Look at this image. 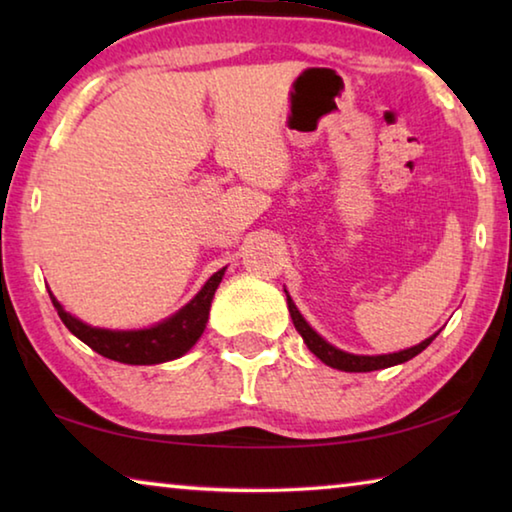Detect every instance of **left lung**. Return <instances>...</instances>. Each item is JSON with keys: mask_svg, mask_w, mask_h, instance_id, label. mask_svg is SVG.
I'll use <instances>...</instances> for the list:
<instances>
[{"mask_svg": "<svg viewBox=\"0 0 512 512\" xmlns=\"http://www.w3.org/2000/svg\"><path fill=\"white\" fill-rule=\"evenodd\" d=\"M284 293H287V305H289V314H291V320L293 325H296V329L302 336V341L307 343V348L316 354V357L327 363V366H332L336 370H345V372H370V370H381V368H391V366H397V363H404L409 361L413 357H418V354L427 348V345L436 339V334H431L429 339H424L422 343L413 345V348H406V350H400V352H388V354H352V352H343L339 348H334L332 343H327L323 336H320L314 327H311L305 318H302V314L296 307V302L291 300L289 291L284 289Z\"/></svg>", "mask_w": 512, "mask_h": 512, "instance_id": "8db88e82", "label": "left lung"}]
</instances>
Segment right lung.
Instances as JSON below:
<instances>
[{
  "label": "right lung",
  "mask_w": 512,
  "mask_h": 512,
  "mask_svg": "<svg viewBox=\"0 0 512 512\" xmlns=\"http://www.w3.org/2000/svg\"><path fill=\"white\" fill-rule=\"evenodd\" d=\"M223 275L225 268L216 271L183 309L144 329L92 327L65 311L51 291L49 298L69 332L85 345H90L94 352H99L101 357L131 363V366H153V363L180 359L201 339L207 318H210L214 291L219 289Z\"/></svg>",
  "instance_id": "obj_1"
}]
</instances>
